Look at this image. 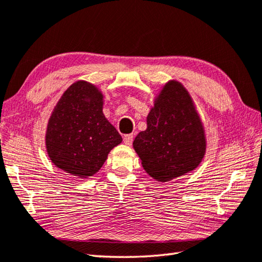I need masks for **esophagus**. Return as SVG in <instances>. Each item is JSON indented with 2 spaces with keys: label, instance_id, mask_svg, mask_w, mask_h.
Here are the masks:
<instances>
[{
  "label": "esophagus",
  "instance_id": "esophagus-1",
  "mask_svg": "<svg viewBox=\"0 0 262 262\" xmlns=\"http://www.w3.org/2000/svg\"><path fill=\"white\" fill-rule=\"evenodd\" d=\"M133 140H134V135H133V134L125 135V137H124V143H125L126 145H132Z\"/></svg>",
  "mask_w": 262,
  "mask_h": 262
}]
</instances>
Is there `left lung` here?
<instances>
[{"label": "left lung", "mask_w": 262, "mask_h": 262, "mask_svg": "<svg viewBox=\"0 0 262 262\" xmlns=\"http://www.w3.org/2000/svg\"><path fill=\"white\" fill-rule=\"evenodd\" d=\"M133 146L144 170L168 182L195 169L206 153L203 125L191 95L176 80L163 86Z\"/></svg>", "instance_id": "left-lung-1"}]
</instances>
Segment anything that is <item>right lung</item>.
Returning a JSON list of instances; mask_svg holds the SVG:
<instances>
[{
	"label": "right lung",
	"mask_w": 262,
	"mask_h": 262,
	"mask_svg": "<svg viewBox=\"0 0 262 262\" xmlns=\"http://www.w3.org/2000/svg\"><path fill=\"white\" fill-rule=\"evenodd\" d=\"M102 109L103 95L87 81H76L64 92L45 136L48 155L56 167L79 178L100 170L109 152L122 141Z\"/></svg>",
	"instance_id": "obj_1"
}]
</instances>
